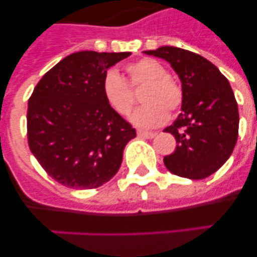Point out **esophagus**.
I'll return each instance as SVG.
<instances>
[{
    "label": "esophagus",
    "instance_id": "obj_1",
    "mask_svg": "<svg viewBox=\"0 0 257 257\" xmlns=\"http://www.w3.org/2000/svg\"><path fill=\"white\" fill-rule=\"evenodd\" d=\"M138 136L139 138H144V139H153L154 136H156V133H148V131H138Z\"/></svg>",
    "mask_w": 257,
    "mask_h": 257
}]
</instances>
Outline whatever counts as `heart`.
Listing matches in <instances>:
<instances>
[{
    "label": "heart",
    "mask_w": 257,
    "mask_h": 257,
    "mask_svg": "<svg viewBox=\"0 0 257 257\" xmlns=\"http://www.w3.org/2000/svg\"><path fill=\"white\" fill-rule=\"evenodd\" d=\"M127 82L115 70L104 74L101 92L106 104L119 115H127L134 105L130 87L144 85L140 92L142 106L131 115V122L142 128L161 126L169 119V112H175L183 101L181 87L160 61L143 58L124 67ZM129 85H127L126 83Z\"/></svg>",
    "instance_id": "1"
}]
</instances>
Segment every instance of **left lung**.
I'll list each match as a JSON object with an SVG mask.
<instances>
[{"instance_id": "8db88e82", "label": "left lung", "mask_w": 257, "mask_h": 257, "mask_svg": "<svg viewBox=\"0 0 257 257\" xmlns=\"http://www.w3.org/2000/svg\"><path fill=\"white\" fill-rule=\"evenodd\" d=\"M144 52L169 61L181 81V113L163 130L178 145L163 158L165 166L181 178H207L228 161L238 139L239 114L230 83L196 52L172 46Z\"/></svg>"}]
</instances>
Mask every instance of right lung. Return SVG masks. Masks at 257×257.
Here are the masks:
<instances>
[{
    "instance_id": "add662e5",
    "label": "right lung",
    "mask_w": 257,
    "mask_h": 257,
    "mask_svg": "<svg viewBox=\"0 0 257 257\" xmlns=\"http://www.w3.org/2000/svg\"><path fill=\"white\" fill-rule=\"evenodd\" d=\"M131 52L70 54L40 79L28 100L29 149L54 180L92 189L117 174L135 128L106 104L108 68Z\"/></svg>"
}]
</instances>
